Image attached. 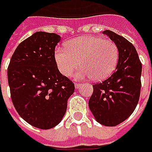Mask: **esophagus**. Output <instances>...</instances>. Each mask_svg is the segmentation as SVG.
I'll return each instance as SVG.
<instances>
[{"instance_id": "1", "label": "esophagus", "mask_w": 152, "mask_h": 152, "mask_svg": "<svg viewBox=\"0 0 152 152\" xmlns=\"http://www.w3.org/2000/svg\"><path fill=\"white\" fill-rule=\"evenodd\" d=\"M74 86H75V89H79V87L81 86V84H79V83H75V84H74Z\"/></svg>"}]
</instances>
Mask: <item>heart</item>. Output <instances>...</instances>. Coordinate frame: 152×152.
Here are the masks:
<instances>
[{"label": "heart", "instance_id": "b5f03b06", "mask_svg": "<svg viewBox=\"0 0 152 152\" xmlns=\"http://www.w3.org/2000/svg\"><path fill=\"white\" fill-rule=\"evenodd\" d=\"M54 59L59 72L69 77L80 66L75 74L76 79L89 78L101 81L109 77L116 68L118 49L113 40L98 36H83L66 43V48L57 47Z\"/></svg>", "mask_w": 152, "mask_h": 152}]
</instances>
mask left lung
Segmentation results:
<instances>
[{
    "label": "left lung",
    "mask_w": 152,
    "mask_h": 152,
    "mask_svg": "<svg viewBox=\"0 0 152 152\" xmlns=\"http://www.w3.org/2000/svg\"><path fill=\"white\" fill-rule=\"evenodd\" d=\"M103 34L117 45L118 61L115 72L108 79L93 85L89 107L99 124L113 127L127 119L137 106L142 64L129 40L111 30Z\"/></svg>",
    "instance_id": "left-lung-1"
}]
</instances>
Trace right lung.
<instances>
[{"mask_svg": "<svg viewBox=\"0 0 152 152\" xmlns=\"http://www.w3.org/2000/svg\"><path fill=\"white\" fill-rule=\"evenodd\" d=\"M60 40L54 33L33 34L18 45L7 68L15 109L28 124L41 129L61 122L74 92V84L59 72L54 59Z\"/></svg>", "mask_w": 152, "mask_h": 152, "instance_id": "add662e5", "label": "right lung"}]
</instances>
